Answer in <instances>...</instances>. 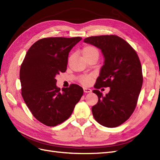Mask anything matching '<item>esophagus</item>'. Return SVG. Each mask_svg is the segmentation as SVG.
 <instances>
[{
    "label": "esophagus",
    "mask_w": 160,
    "mask_h": 160,
    "mask_svg": "<svg viewBox=\"0 0 160 160\" xmlns=\"http://www.w3.org/2000/svg\"><path fill=\"white\" fill-rule=\"evenodd\" d=\"M84 92L86 93H88V92H91L92 91L91 89H90L88 88H84Z\"/></svg>",
    "instance_id": "34e87169"
}]
</instances>
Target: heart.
I'll list each match as a JSON object with an SVG mask.
<instances>
[{
	"label": "heart",
	"instance_id": "obj_1",
	"mask_svg": "<svg viewBox=\"0 0 160 160\" xmlns=\"http://www.w3.org/2000/svg\"><path fill=\"white\" fill-rule=\"evenodd\" d=\"M82 52L83 57L85 59L93 56L99 57V55L98 49L94 46H92V45H87V46H85L83 48L82 51ZM91 76H85L81 79V82L84 84H88L91 82Z\"/></svg>",
	"mask_w": 160,
	"mask_h": 160
}]
</instances>
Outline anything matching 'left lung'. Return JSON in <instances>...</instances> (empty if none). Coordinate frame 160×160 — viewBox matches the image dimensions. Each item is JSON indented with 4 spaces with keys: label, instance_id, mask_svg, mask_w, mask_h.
Wrapping results in <instances>:
<instances>
[{
    "label": "left lung",
    "instance_id": "obj_1",
    "mask_svg": "<svg viewBox=\"0 0 160 160\" xmlns=\"http://www.w3.org/2000/svg\"><path fill=\"white\" fill-rule=\"evenodd\" d=\"M84 42L100 48L105 58L92 91L98 96L92 108L94 118L102 126L114 128L132 115L142 85V67L133 48L116 35L91 36ZM110 87L103 96L98 89Z\"/></svg>",
    "mask_w": 160,
    "mask_h": 160
}]
</instances>
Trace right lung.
Masks as SVG:
<instances>
[{
	"label": "right lung",
	"instance_id": "1",
	"mask_svg": "<svg viewBox=\"0 0 160 160\" xmlns=\"http://www.w3.org/2000/svg\"><path fill=\"white\" fill-rule=\"evenodd\" d=\"M81 37L42 38L32 45L20 68L23 99L36 119L55 126L72 115L83 95L79 85L60 89L55 76L66 71L69 52Z\"/></svg>",
	"mask_w": 160,
	"mask_h": 160
}]
</instances>
